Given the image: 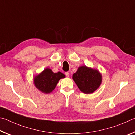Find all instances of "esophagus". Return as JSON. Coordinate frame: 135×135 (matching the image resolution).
Returning <instances> with one entry per match:
<instances>
[{
    "mask_svg": "<svg viewBox=\"0 0 135 135\" xmlns=\"http://www.w3.org/2000/svg\"><path fill=\"white\" fill-rule=\"evenodd\" d=\"M65 75L66 77H69V76H70V73H68V72H65Z\"/></svg>",
    "mask_w": 135,
    "mask_h": 135,
    "instance_id": "34e87169",
    "label": "esophagus"
}]
</instances>
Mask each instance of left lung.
I'll list each match as a JSON object with an SVG mask.
<instances>
[{"label":"left lung","instance_id":"obj_1","mask_svg":"<svg viewBox=\"0 0 135 135\" xmlns=\"http://www.w3.org/2000/svg\"><path fill=\"white\" fill-rule=\"evenodd\" d=\"M73 79L81 92L89 94L94 92L100 86L102 75L97 70L81 66L73 74Z\"/></svg>","mask_w":135,"mask_h":135}]
</instances>
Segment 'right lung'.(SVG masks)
I'll return each instance as SVG.
<instances>
[{
  "label": "right lung",
  "instance_id": "right-lung-1",
  "mask_svg": "<svg viewBox=\"0 0 135 135\" xmlns=\"http://www.w3.org/2000/svg\"><path fill=\"white\" fill-rule=\"evenodd\" d=\"M65 77L63 73L61 72L55 73L51 69L47 68L35 77L34 84L40 91L47 94L54 90L59 80Z\"/></svg>",
  "mask_w": 135,
  "mask_h": 135
}]
</instances>
